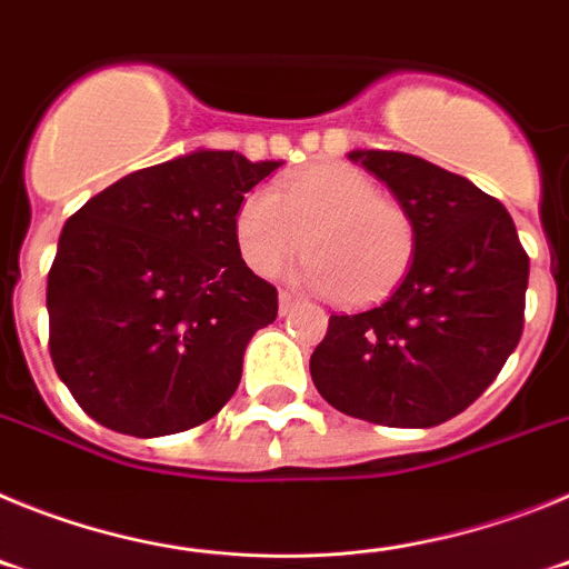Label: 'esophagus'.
<instances>
[{
	"label": "esophagus",
	"instance_id": "obj_1",
	"mask_svg": "<svg viewBox=\"0 0 569 569\" xmlns=\"http://www.w3.org/2000/svg\"><path fill=\"white\" fill-rule=\"evenodd\" d=\"M296 305H299V299H296L293 293H288V290H281V293H279V313L288 316L290 310L296 308Z\"/></svg>",
	"mask_w": 569,
	"mask_h": 569
}]
</instances>
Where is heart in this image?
Instances as JSON below:
<instances>
[{"instance_id": "heart-1", "label": "heart", "mask_w": 569, "mask_h": 569, "mask_svg": "<svg viewBox=\"0 0 569 569\" xmlns=\"http://www.w3.org/2000/svg\"><path fill=\"white\" fill-rule=\"evenodd\" d=\"M305 236L310 259L296 276L347 308L393 293L416 253L413 216L350 164H316L276 190H253L236 208V248L253 273H279Z\"/></svg>"}]
</instances>
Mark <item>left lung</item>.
<instances>
[{
  "label": "left lung",
  "instance_id": "1",
  "mask_svg": "<svg viewBox=\"0 0 569 569\" xmlns=\"http://www.w3.org/2000/svg\"><path fill=\"white\" fill-rule=\"evenodd\" d=\"M416 224L393 296L330 316L310 356L321 399L353 419L436 427L485 393L525 328L530 259L499 199L419 156L350 150Z\"/></svg>",
  "mask_w": 569,
  "mask_h": 569
}]
</instances>
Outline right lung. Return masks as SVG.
Wrapping results in <instances>:
<instances>
[{"instance_id":"add662e5","label":"right lung","mask_w":569,"mask_h":569,"mask_svg":"<svg viewBox=\"0 0 569 569\" xmlns=\"http://www.w3.org/2000/svg\"><path fill=\"white\" fill-rule=\"evenodd\" d=\"M276 168L199 148L128 173L64 222L50 359L90 419L156 439L228 405L244 347L279 313L233 239L236 208Z\"/></svg>"}]
</instances>
